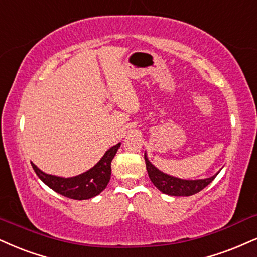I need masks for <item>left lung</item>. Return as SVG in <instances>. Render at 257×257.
I'll list each match as a JSON object with an SVG mask.
<instances>
[{
  "label": "left lung",
  "mask_w": 257,
  "mask_h": 257,
  "mask_svg": "<svg viewBox=\"0 0 257 257\" xmlns=\"http://www.w3.org/2000/svg\"><path fill=\"white\" fill-rule=\"evenodd\" d=\"M144 160L145 164H147V170L151 182H153L161 192L168 195L189 196L196 194V193L202 191L206 186L210 185V183L214 180V177L218 175V174H216L214 176L204 180H181L160 172L156 167H154L153 164L149 162L147 154H144Z\"/></svg>",
  "instance_id": "obj_1"
}]
</instances>
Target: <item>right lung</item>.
<instances>
[{"label": "right lung", "mask_w": 257, "mask_h": 257, "mask_svg": "<svg viewBox=\"0 0 257 257\" xmlns=\"http://www.w3.org/2000/svg\"><path fill=\"white\" fill-rule=\"evenodd\" d=\"M119 147L120 143L114 145L108 151H106V154L97 162L96 166L75 177L64 179V177L49 175V174L43 173L40 169H38L36 164L32 163V167L41 181L55 192L66 196V198L75 199V200H85V199H90L100 194L108 185L110 173H112L110 163H112V160L115 156Z\"/></svg>", "instance_id": "right-lung-1"}]
</instances>
